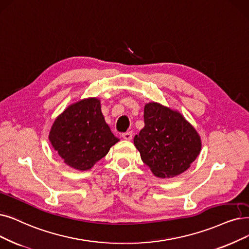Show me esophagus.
<instances>
[{"label":"esophagus","instance_id":"esophagus-1","mask_svg":"<svg viewBox=\"0 0 249 249\" xmlns=\"http://www.w3.org/2000/svg\"><path fill=\"white\" fill-rule=\"evenodd\" d=\"M122 137L124 139V140L126 141H131L133 139V133L132 132H126V133H124L122 135Z\"/></svg>","mask_w":249,"mask_h":249}]
</instances>
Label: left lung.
<instances>
[{"mask_svg": "<svg viewBox=\"0 0 249 249\" xmlns=\"http://www.w3.org/2000/svg\"><path fill=\"white\" fill-rule=\"evenodd\" d=\"M144 123L134 144L153 175L164 178L186 172L201 151L195 127L181 112L157 102L145 104Z\"/></svg>", "mask_w": 249, "mask_h": 249, "instance_id": "8db88e82", "label": "left lung"}]
</instances>
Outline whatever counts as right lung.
Segmentation results:
<instances>
[{
	"label": "right lung",
	"instance_id": "right-lung-1",
	"mask_svg": "<svg viewBox=\"0 0 249 249\" xmlns=\"http://www.w3.org/2000/svg\"><path fill=\"white\" fill-rule=\"evenodd\" d=\"M49 141L68 166L88 171L119 139L105 122L100 99L90 97L71 104L55 118Z\"/></svg>",
	"mask_w": 249,
	"mask_h": 249
}]
</instances>
